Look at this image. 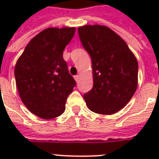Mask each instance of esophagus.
Wrapping results in <instances>:
<instances>
[{"instance_id":"34e87169","label":"esophagus","mask_w":159,"mask_h":159,"mask_svg":"<svg viewBox=\"0 0 159 159\" xmlns=\"http://www.w3.org/2000/svg\"><path fill=\"white\" fill-rule=\"evenodd\" d=\"M74 78H75V80H76V82H79V78H80V76H79V75H77V76H75V77H74Z\"/></svg>"}]
</instances>
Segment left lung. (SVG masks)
I'll return each instance as SVG.
<instances>
[{
  "mask_svg": "<svg viewBox=\"0 0 159 159\" xmlns=\"http://www.w3.org/2000/svg\"><path fill=\"white\" fill-rule=\"evenodd\" d=\"M80 39L92 62L93 87L83 96L95 113L112 115L127 105L138 87V62L120 36L100 25L80 26Z\"/></svg>",
  "mask_w": 159,
  "mask_h": 159,
  "instance_id": "obj_1",
  "label": "left lung"
}]
</instances>
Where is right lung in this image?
<instances>
[{
	"label": "right lung",
	"mask_w": 159,
	"mask_h": 159,
	"mask_svg": "<svg viewBox=\"0 0 159 159\" xmlns=\"http://www.w3.org/2000/svg\"><path fill=\"white\" fill-rule=\"evenodd\" d=\"M75 31V27L43 30L30 41L16 62L19 95L29 111L39 118L61 116L76 85L62 57Z\"/></svg>",
	"instance_id": "1"
}]
</instances>
